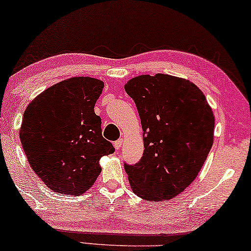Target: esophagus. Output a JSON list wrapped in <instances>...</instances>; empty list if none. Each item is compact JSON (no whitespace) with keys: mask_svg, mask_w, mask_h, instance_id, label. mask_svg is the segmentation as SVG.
<instances>
[{"mask_svg":"<svg viewBox=\"0 0 251 251\" xmlns=\"http://www.w3.org/2000/svg\"><path fill=\"white\" fill-rule=\"evenodd\" d=\"M123 143H124V141H123V138H121V140H118V141H116L115 143H114L116 150H119V149H121V148H122V145H123Z\"/></svg>","mask_w":251,"mask_h":251,"instance_id":"obj_1","label":"esophagus"}]
</instances>
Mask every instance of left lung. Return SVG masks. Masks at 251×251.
Returning <instances> with one entry per match:
<instances>
[{
  "mask_svg": "<svg viewBox=\"0 0 251 251\" xmlns=\"http://www.w3.org/2000/svg\"><path fill=\"white\" fill-rule=\"evenodd\" d=\"M143 129V156L125 164L138 197L160 201L179 195L195 180L214 140V115L201 90L186 78L158 73L125 84Z\"/></svg>",
  "mask_w": 251,
  "mask_h": 251,
  "instance_id": "left-lung-1",
  "label": "left lung"
}]
</instances>
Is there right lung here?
Masks as SVG:
<instances>
[{"label":"right lung","instance_id":"add662e5","mask_svg":"<svg viewBox=\"0 0 251 251\" xmlns=\"http://www.w3.org/2000/svg\"><path fill=\"white\" fill-rule=\"evenodd\" d=\"M103 85L98 78L70 77L25 108L19 133L22 148L35 174L54 192L84 194L101 173L100 159L115 151L93 109Z\"/></svg>","mask_w":251,"mask_h":251}]
</instances>
